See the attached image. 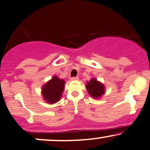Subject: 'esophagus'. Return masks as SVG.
Returning a JSON list of instances; mask_svg holds the SVG:
<instances>
[{
  "mask_svg": "<svg viewBox=\"0 0 150 150\" xmlns=\"http://www.w3.org/2000/svg\"><path fill=\"white\" fill-rule=\"evenodd\" d=\"M78 79H79L78 77H72V78H71L70 80H78Z\"/></svg>",
  "mask_w": 150,
  "mask_h": 150,
  "instance_id": "34e87169",
  "label": "esophagus"
}]
</instances>
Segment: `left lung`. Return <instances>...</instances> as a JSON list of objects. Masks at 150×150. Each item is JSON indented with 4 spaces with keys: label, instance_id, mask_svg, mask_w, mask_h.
Wrapping results in <instances>:
<instances>
[{
    "label": "left lung",
    "instance_id": "1",
    "mask_svg": "<svg viewBox=\"0 0 150 150\" xmlns=\"http://www.w3.org/2000/svg\"><path fill=\"white\" fill-rule=\"evenodd\" d=\"M89 94L94 98H98L105 93V88L102 83L97 81L95 79H91L86 85Z\"/></svg>",
    "mask_w": 150,
    "mask_h": 150
}]
</instances>
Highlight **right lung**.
<instances>
[{"label": "right lung", "mask_w": 150, "mask_h": 150, "mask_svg": "<svg viewBox=\"0 0 150 150\" xmlns=\"http://www.w3.org/2000/svg\"><path fill=\"white\" fill-rule=\"evenodd\" d=\"M65 81L55 76L42 87V94L46 102L50 104L57 103L61 98Z\"/></svg>", "instance_id": "right-lung-1"}]
</instances>
